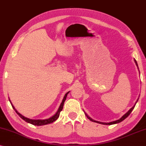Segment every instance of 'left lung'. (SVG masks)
I'll list each match as a JSON object with an SVG mask.
<instances>
[{"label":"left lung","instance_id":"left-lung-1","mask_svg":"<svg viewBox=\"0 0 146 146\" xmlns=\"http://www.w3.org/2000/svg\"><path fill=\"white\" fill-rule=\"evenodd\" d=\"M135 63H136V66H138V65H137V62H136V61L135 60ZM138 101V100H137ZM135 105L134 106H133V107H132L130 110H129L128 112H127L124 115H123V116H122V117H121V118H120L119 119H118V120H116V121H112V122H110V123H102V122H99V121H95V120H93L92 119V118H90V117L88 116V115H87V114H86V115L87 116V117L90 120H91V121H94V122H97V123H101V124H104V125H112V124H115V123H119V122H121V121H123V120H124L126 118V117H127L129 115V114H131V112L132 111H133V110L134 109V108H135Z\"/></svg>","mask_w":146,"mask_h":146}]
</instances>
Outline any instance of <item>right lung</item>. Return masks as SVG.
<instances>
[{
	"label": "right lung",
	"instance_id": "1",
	"mask_svg": "<svg viewBox=\"0 0 146 146\" xmlns=\"http://www.w3.org/2000/svg\"><path fill=\"white\" fill-rule=\"evenodd\" d=\"M69 93V92H68V93H66V95H65V96H64V98L63 99V100H62V102L61 103V105H60V106L57 112L56 113V114H55L51 117H50V118L47 119H43V120L38 119V120H35V119H31L27 118V117H25L23 116V115H22L21 114H19V113L18 112L17 110H16V109L14 108V106L12 105V104L11 103V106H12L13 108V109H14V110L15 111L16 113H17V114L19 115V116L21 117V118L23 120H25V121H26V122H28V123H31L32 125H38V126L44 125H47V124H48V123H52V122H54V121H56V120L58 118V117H59V115H60V112L62 110V109H63V106H64V102H65V101H66V98H67V96H68V94ZM9 100H10V99H9Z\"/></svg>",
	"mask_w": 146,
	"mask_h": 146
}]
</instances>
